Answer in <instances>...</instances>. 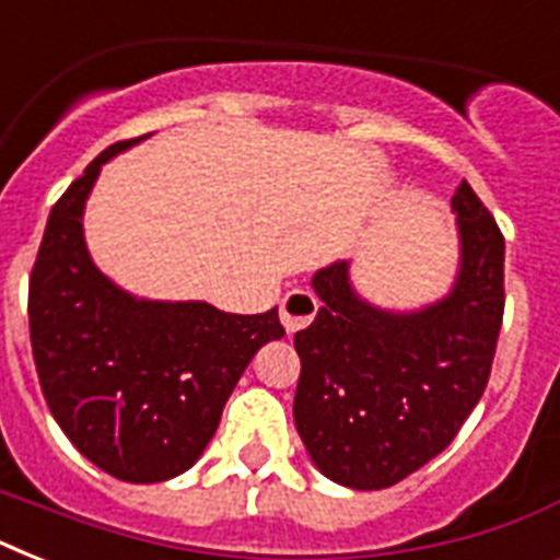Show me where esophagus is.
<instances>
[{
    "label": "esophagus",
    "instance_id": "obj_1",
    "mask_svg": "<svg viewBox=\"0 0 560 560\" xmlns=\"http://www.w3.org/2000/svg\"><path fill=\"white\" fill-rule=\"evenodd\" d=\"M316 311H319V302L311 290H290L288 296L281 299L279 305V314H281V325H284V331L288 334H296L302 328L314 323Z\"/></svg>",
    "mask_w": 560,
    "mask_h": 560
}]
</instances>
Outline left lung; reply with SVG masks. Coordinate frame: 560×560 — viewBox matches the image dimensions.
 <instances>
[{
	"label": "left lung",
	"mask_w": 560,
	"mask_h": 560,
	"mask_svg": "<svg viewBox=\"0 0 560 560\" xmlns=\"http://www.w3.org/2000/svg\"><path fill=\"white\" fill-rule=\"evenodd\" d=\"M451 209L459 267L430 305H374L354 288L349 261L311 279L323 307L293 337L302 360L293 421L337 486L377 491L409 477L456 439L486 392L503 325L505 241L465 179Z\"/></svg>",
	"instance_id": "obj_1"
}]
</instances>
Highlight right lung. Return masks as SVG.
<instances>
[{"label": "right lung", "instance_id": "add662e5", "mask_svg": "<svg viewBox=\"0 0 560 560\" xmlns=\"http://www.w3.org/2000/svg\"><path fill=\"white\" fill-rule=\"evenodd\" d=\"M142 139L107 148L55 202L31 270L28 325L39 386L69 442L109 477L165 482L200 459L255 351L284 328L279 307L241 316L142 299L95 267L83 209L101 168Z\"/></svg>", "mask_w": 560, "mask_h": 560}]
</instances>
